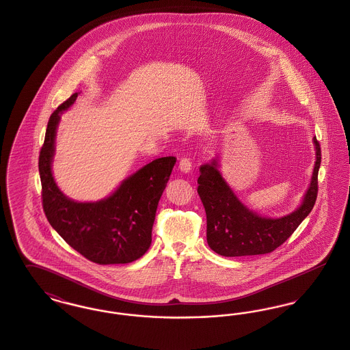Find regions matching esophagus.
Returning a JSON list of instances; mask_svg holds the SVG:
<instances>
[{"label":"esophagus","instance_id":"1","mask_svg":"<svg viewBox=\"0 0 350 350\" xmlns=\"http://www.w3.org/2000/svg\"><path fill=\"white\" fill-rule=\"evenodd\" d=\"M178 167H180V170H181L183 173H189V172L193 169V165H191L190 159H187V157H183V159L180 160Z\"/></svg>","mask_w":350,"mask_h":350}]
</instances>
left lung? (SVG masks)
<instances>
[{
  "label": "left lung",
  "instance_id": "1",
  "mask_svg": "<svg viewBox=\"0 0 350 350\" xmlns=\"http://www.w3.org/2000/svg\"><path fill=\"white\" fill-rule=\"evenodd\" d=\"M314 143L317 163L303 202L294 213L277 219L260 217L244 206L221 177L215 159L200 167L197 190L206 211L207 243L211 250L224 257H239L265 254L282 245L317 202L321 150L317 137Z\"/></svg>",
  "mask_w": 350,
  "mask_h": 350
}]
</instances>
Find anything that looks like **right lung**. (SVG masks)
Listing matches in <instances>:
<instances>
[{"label": "right lung", "mask_w": 350, "mask_h": 350, "mask_svg": "<svg viewBox=\"0 0 350 350\" xmlns=\"http://www.w3.org/2000/svg\"><path fill=\"white\" fill-rule=\"evenodd\" d=\"M77 93L63 102L50 117L39 154L42 203L52 228L85 258L100 265L129 264L150 247L159 200L169 181L176 157H160L126 178L107 198L75 202L66 197L52 177L55 136L62 111Z\"/></svg>", "instance_id": "right-lung-1"}]
</instances>
